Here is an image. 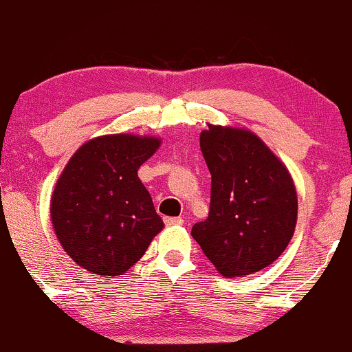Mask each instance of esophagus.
<instances>
[{
    "label": "esophagus",
    "mask_w": 352,
    "mask_h": 352,
    "mask_svg": "<svg viewBox=\"0 0 352 352\" xmlns=\"http://www.w3.org/2000/svg\"><path fill=\"white\" fill-rule=\"evenodd\" d=\"M165 225L168 227H173V225H184V220L180 217H165Z\"/></svg>",
    "instance_id": "esophagus-1"
}]
</instances>
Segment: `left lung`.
Masks as SVG:
<instances>
[{
  "label": "left lung",
  "mask_w": 352,
  "mask_h": 352,
  "mask_svg": "<svg viewBox=\"0 0 352 352\" xmlns=\"http://www.w3.org/2000/svg\"><path fill=\"white\" fill-rule=\"evenodd\" d=\"M200 148L212 173L210 212L192 236L227 278L266 268L285 252L298 218L288 168L246 129L208 124Z\"/></svg>",
  "instance_id": "obj_1"
}]
</instances>
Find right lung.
Listing matches in <instances>:
<instances>
[{
  "label": "right lung",
  "instance_id": "1",
  "mask_svg": "<svg viewBox=\"0 0 352 352\" xmlns=\"http://www.w3.org/2000/svg\"><path fill=\"white\" fill-rule=\"evenodd\" d=\"M160 145L157 137L102 135L78 148L51 199L56 236L92 274L117 276L142 258L164 228L137 170Z\"/></svg>",
  "mask_w": 352,
  "mask_h": 352
}]
</instances>
